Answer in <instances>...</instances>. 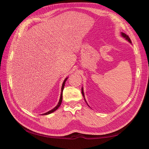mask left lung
I'll use <instances>...</instances> for the list:
<instances>
[{
  "instance_id": "8db88e82",
  "label": "left lung",
  "mask_w": 149,
  "mask_h": 149,
  "mask_svg": "<svg viewBox=\"0 0 149 149\" xmlns=\"http://www.w3.org/2000/svg\"><path fill=\"white\" fill-rule=\"evenodd\" d=\"M121 36H122L123 38H125L126 40H127L129 43H131V41L130 38H129V37L127 35V34H125V33H121ZM81 91H82V94H83V97H84V99L85 100V102H86V99H85V97H84V91H83V88H82ZM86 103H87V102H86ZM87 104H88V103H87ZM88 106H89V105H88Z\"/></svg>"
}]
</instances>
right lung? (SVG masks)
Segmentation results:
<instances>
[{"instance_id": "obj_1", "label": "right lung", "mask_w": 149, "mask_h": 149, "mask_svg": "<svg viewBox=\"0 0 149 149\" xmlns=\"http://www.w3.org/2000/svg\"><path fill=\"white\" fill-rule=\"evenodd\" d=\"M68 77H66L65 79L64 80V81H63V84H62V87H61V95H60V99H59V102L58 104V105H57L54 108H53L52 109H51L50 111H49L48 112H47L45 113H43L42 114V115H49V114H50L52 113L53 112H54L56 110H57L58 109V107L61 106V102H62V99H63V89H64V86H65V82L66 81V80H67Z\"/></svg>"}]
</instances>
